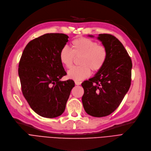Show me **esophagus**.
Segmentation results:
<instances>
[{"instance_id":"34e87169","label":"esophagus","mask_w":151,"mask_h":151,"mask_svg":"<svg viewBox=\"0 0 151 151\" xmlns=\"http://www.w3.org/2000/svg\"><path fill=\"white\" fill-rule=\"evenodd\" d=\"M75 83H76V85H81V82H78V81H75Z\"/></svg>"}]
</instances>
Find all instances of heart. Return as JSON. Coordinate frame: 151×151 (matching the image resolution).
Returning a JSON list of instances; mask_svg holds the SVG:
<instances>
[{"instance_id":"1","label":"heart","mask_w":151,"mask_h":151,"mask_svg":"<svg viewBox=\"0 0 151 151\" xmlns=\"http://www.w3.org/2000/svg\"><path fill=\"white\" fill-rule=\"evenodd\" d=\"M72 49L68 46L62 48L60 52L61 63L67 68L72 66L76 56H82L80 64L82 66L73 67L68 72L69 78L81 81L91 74L90 69L94 72L101 69L107 57L106 48L91 39L81 37L76 39L71 43Z\"/></svg>"}]
</instances>
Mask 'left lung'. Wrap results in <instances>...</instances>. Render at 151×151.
<instances>
[{
  "label": "left lung",
  "mask_w": 151,
  "mask_h": 151,
  "mask_svg": "<svg viewBox=\"0 0 151 151\" xmlns=\"http://www.w3.org/2000/svg\"><path fill=\"white\" fill-rule=\"evenodd\" d=\"M88 37H94L92 35ZM97 39L106 48L103 67L82 83L83 108L90 116L102 117L116 110L131 85L132 63L122 44L111 34H100Z\"/></svg>",
  "instance_id": "obj_1"
}]
</instances>
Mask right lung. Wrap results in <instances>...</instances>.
Listing matches in <instances>:
<instances>
[{"mask_svg": "<svg viewBox=\"0 0 151 151\" xmlns=\"http://www.w3.org/2000/svg\"><path fill=\"white\" fill-rule=\"evenodd\" d=\"M64 34H45L30 41L19 63L18 75L23 94L31 109L46 118L64 112L73 80L60 81L67 74L60 60V52L68 42Z\"/></svg>", "mask_w": 151, "mask_h": 151, "instance_id": "right-lung-1", "label": "right lung"}]
</instances>
